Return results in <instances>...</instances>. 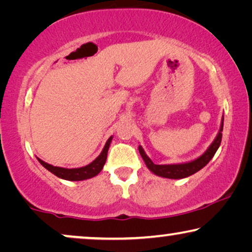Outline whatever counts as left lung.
Masks as SVG:
<instances>
[{"label": "left lung", "instance_id": "1", "mask_svg": "<svg viewBox=\"0 0 252 252\" xmlns=\"http://www.w3.org/2000/svg\"><path fill=\"white\" fill-rule=\"evenodd\" d=\"M222 128H223V116L221 119V124H220L219 132L217 134L216 139L213 140V142L210 144V147L206 149V151L202 155V156H199L194 160L188 161V163L167 164V165L154 164L153 160L147 156V154L144 153L143 148L141 146H139L140 155L142 156L147 167L149 168L154 174L158 175V177L167 178V179H184V178L190 177V175L196 173V172L202 170V168L212 159V157L215 156V154L217 153V150H218L220 143H221Z\"/></svg>", "mask_w": 252, "mask_h": 252}]
</instances>
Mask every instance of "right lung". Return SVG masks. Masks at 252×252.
<instances>
[{"mask_svg": "<svg viewBox=\"0 0 252 252\" xmlns=\"http://www.w3.org/2000/svg\"><path fill=\"white\" fill-rule=\"evenodd\" d=\"M111 141H112V136H110L108 141H106L104 148H103L102 153L99 154L91 164L86 165V166H82V167L65 168V167H60V166H54V165L48 164L42 159H40V158L37 157L36 158L44 168H47L48 171L51 172V173L55 174L58 178L64 179V180H68V181L87 180V179L96 177V175L102 171V168L104 166L106 161V156H108V150H109Z\"/></svg>", "mask_w": 252, "mask_h": 252, "instance_id": "1", "label": "right lung"}]
</instances>
